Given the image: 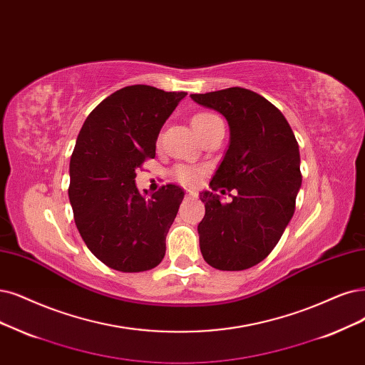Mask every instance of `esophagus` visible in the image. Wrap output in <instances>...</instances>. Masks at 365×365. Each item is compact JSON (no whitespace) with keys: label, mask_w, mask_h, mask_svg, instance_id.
<instances>
[{"label":"esophagus","mask_w":365,"mask_h":365,"mask_svg":"<svg viewBox=\"0 0 365 365\" xmlns=\"http://www.w3.org/2000/svg\"><path fill=\"white\" fill-rule=\"evenodd\" d=\"M186 197H197L195 191H186Z\"/></svg>","instance_id":"1"}]
</instances>
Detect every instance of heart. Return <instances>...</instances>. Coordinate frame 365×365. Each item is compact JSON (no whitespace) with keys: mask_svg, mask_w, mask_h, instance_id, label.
Returning a JSON list of instances; mask_svg holds the SVG:
<instances>
[{"mask_svg":"<svg viewBox=\"0 0 365 365\" xmlns=\"http://www.w3.org/2000/svg\"><path fill=\"white\" fill-rule=\"evenodd\" d=\"M191 125L195 133L201 138L213 128L222 125V120L218 115H215L213 113L201 111L194 114V117L191 118ZM200 174H201V170L192 165H178L174 168V178L185 185H195L200 179Z\"/></svg>","mask_w":365,"mask_h":365,"instance_id":"heart-1","label":"heart"}]
</instances>
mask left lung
<instances>
[{
    "instance_id": "obj_1",
    "label": "left lung",
    "mask_w": 365,
    "mask_h": 365,
    "mask_svg": "<svg viewBox=\"0 0 365 365\" xmlns=\"http://www.w3.org/2000/svg\"><path fill=\"white\" fill-rule=\"evenodd\" d=\"M191 99L222 114L230 128L212 191L200 194L206 207L200 250L215 269L244 271L267 257L293 217L302 183L299 145L278 108L251 90L232 87ZM213 190L238 194L222 204Z\"/></svg>"
}]
</instances>
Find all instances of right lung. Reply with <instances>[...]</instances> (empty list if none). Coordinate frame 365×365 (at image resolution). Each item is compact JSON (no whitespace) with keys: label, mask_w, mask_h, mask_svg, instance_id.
Wrapping results in <instances>:
<instances>
[{"label":"right lung","mask_w":365,"mask_h":365,"mask_svg":"<svg viewBox=\"0 0 365 365\" xmlns=\"http://www.w3.org/2000/svg\"><path fill=\"white\" fill-rule=\"evenodd\" d=\"M185 96L150 86L120 88L79 130L69 167L75 224L87 248L115 271H150L165 255L185 192L167 185L141 194L135 171L155 158L158 135Z\"/></svg>","instance_id":"1"}]
</instances>
